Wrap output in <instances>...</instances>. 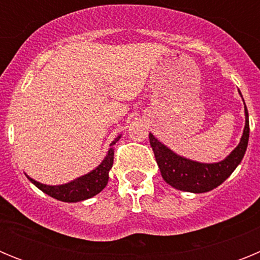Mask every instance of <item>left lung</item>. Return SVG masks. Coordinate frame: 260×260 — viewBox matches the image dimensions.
<instances>
[{
	"label": "left lung",
	"mask_w": 260,
	"mask_h": 260,
	"mask_svg": "<svg viewBox=\"0 0 260 260\" xmlns=\"http://www.w3.org/2000/svg\"><path fill=\"white\" fill-rule=\"evenodd\" d=\"M245 117H246V123L240 144L232 151L228 157L213 164H204V162L192 161L189 158L181 157L160 143L150 133L151 147L165 182L173 186L174 189L197 192V194L207 192L221 185L238 167L246 152L250 133L249 113L246 105H245Z\"/></svg>",
	"instance_id": "obj_1"
}]
</instances>
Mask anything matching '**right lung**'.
Masks as SVG:
<instances>
[{
  "label": "right lung",
  "mask_w": 260,
  "mask_h": 260,
  "mask_svg": "<svg viewBox=\"0 0 260 260\" xmlns=\"http://www.w3.org/2000/svg\"><path fill=\"white\" fill-rule=\"evenodd\" d=\"M119 139L116 138L112 143H110V148L108 151L107 157L102 161V164L99 165L96 169H93L92 172H89L86 176H82L77 180L71 181V182L65 183V185L59 186H48L43 185V183L38 182V181L29 178L36 187L44 191L45 194H48L49 197L54 199H58L62 202H80L84 201V199H89L95 197L96 194L102 191L107 186L108 180H109V171L112 165H113V156H114V148L113 146L117 143V141Z\"/></svg>",
  "instance_id": "right-lung-1"
}]
</instances>
